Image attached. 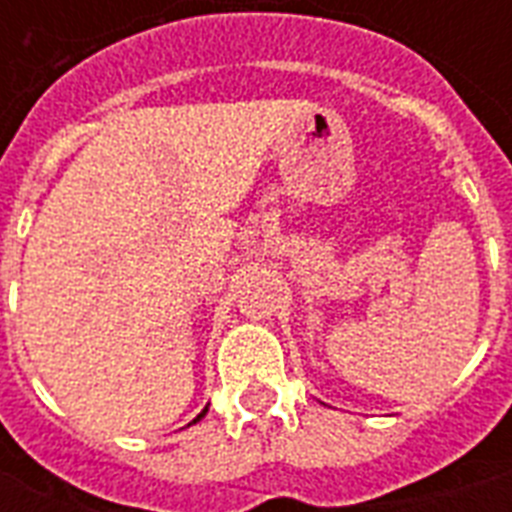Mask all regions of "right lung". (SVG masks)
Segmentation results:
<instances>
[{
  "instance_id": "1",
  "label": "right lung",
  "mask_w": 512,
  "mask_h": 512,
  "mask_svg": "<svg viewBox=\"0 0 512 512\" xmlns=\"http://www.w3.org/2000/svg\"><path fill=\"white\" fill-rule=\"evenodd\" d=\"M204 414H207V406H204V409H201V412L196 414V420H193V422H188V425H196V422H199L201 417H204Z\"/></svg>"
}]
</instances>
